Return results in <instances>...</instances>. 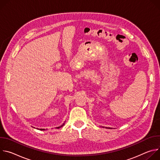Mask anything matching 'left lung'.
Masks as SVG:
<instances>
[{
    "instance_id": "8db88e82",
    "label": "left lung",
    "mask_w": 160,
    "mask_h": 160,
    "mask_svg": "<svg viewBox=\"0 0 160 160\" xmlns=\"http://www.w3.org/2000/svg\"><path fill=\"white\" fill-rule=\"evenodd\" d=\"M102 127L104 128V127ZM106 128H110V127H106Z\"/></svg>"
}]
</instances>
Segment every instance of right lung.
I'll use <instances>...</instances> for the list:
<instances>
[{
    "label": "right lung",
    "instance_id": "1",
    "mask_svg": "<svg viewBox=\"0 0 160 160\" xmlns=\"http://www.w3.org/2000/svg\"><path fill=\"white\" fill-rule=\"evenodd\" d=\"M64 125V123L62 124V125H61V126H59V127H56V128H61V127H62L63 125ZM37 129H38V128H37ZM38 130H45V129L44 128H40V129H38Z\"/></svg>",
    "mask_w": 160,
    "mask_h": 160
}]
</instances>
